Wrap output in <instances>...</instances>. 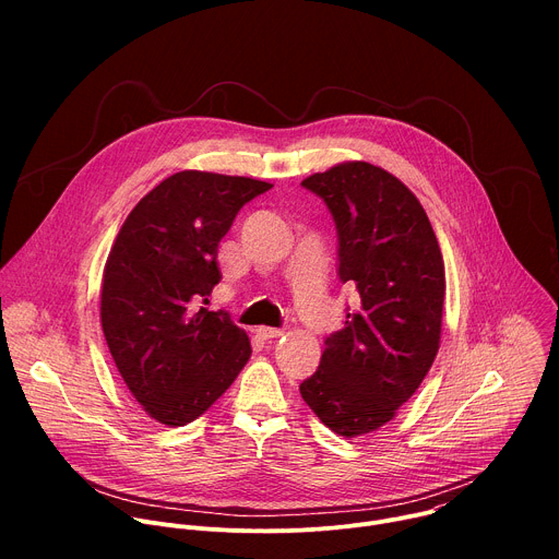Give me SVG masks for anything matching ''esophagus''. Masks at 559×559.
Here are the masks:
<instances>
[{
    "instance_id": "esophagus-1",
    "label": "esophagus",
    "mask_w": 559,
    "mask_h": 559,
    "mask_svg": "<svg viewBox=\"0 0 559 559\" xmlns=\"http://www.w3.org/2000/svg\"><path fill=\"white\" fill-rule=\"evenodd\" d=\"M285 332L283 330H272V328H259L257 330V336L261 338V341H276V338H281Z\"/></svg>"
}]
</instances>
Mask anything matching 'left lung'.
I'll list each match as a JSON object with an SVG mask.
<instances>
[{
    "mask_svg": "<svg viewBox=\"0 0 559 559\" xmlns=\"http://www.w3.org/2000/svg\"><path fill=\"white\" fill-rule=\"evenodd\" d=\"M300 186L328 203L338 229V276L360 294L300 395L334 433L358 438L386 425L436 360L444 261L425 207L386 170L345 162Z\"/></svg>",
    "mask_w": 559,
    "mask_h": 559,
    "instance_id": "obj_1",
    "label": "left lung"
}]
</instances>
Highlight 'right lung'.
<instances>
[{"instance_id": "obj_1", "label": "right lung", "mask_w": 559, "mask_h": 559, "mask_svg": "<svg viewBox=\"0 0 559 559\" xmlns=\"http://www.w3.org/2000/svg\"><path fill=\"white\" fill-rule=\"evenodd\" d=\"M272 183L183 170L150 190L123 221L102 283V328L143 412L166 427L205 414L252 356L227 313L197 309L221 281V238Z\"/></svg>"}]
</instances>
